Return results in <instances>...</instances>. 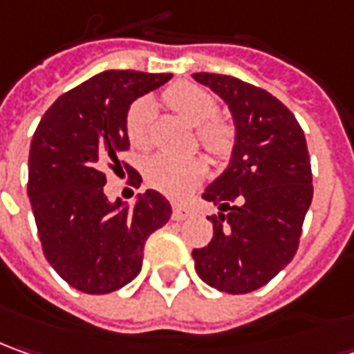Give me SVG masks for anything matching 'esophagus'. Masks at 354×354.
<instances>
[{
	"label": "esophagus",
	"mask_w": 354,
	"mask_h": 354,
	"mask_svg": "<svg viewBox=\"0 0 354 354\" xmlns=\"http://www.w3.org/2000/svg\"><path fill=\"white\" fill-rule=\"evenodd\" d=\"M188 217V209L186 207H182V205H174L172 207V219L174 221H184Z\"/></svg>",
	"instance_id": "obj_1"
}]
</instances>
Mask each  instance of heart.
<instances>
[{
    "mask_svg": "<svg viewBox=\"0 0 354 354\" xmlns=\"http://www.w3.org/2000/svg\"><path fill=\"white\" fill-rule=\"evenodd\" d=\"M166 105L196 125V135L201 147L215 158H223L233 147V129L225 121L215 119L217 102L212 93L196 84H174L165 93ZM153 104L151 100H139L129 107L125 117V133L129 142L137 151H147L153 142L151 137ZM205 165L198 156H170L156 154L145 165V178L151 188L170 198H182L194 184L200 182Z\"/></svg>",
    "mask_w": 354,
    "mask_h": 354,
    "instance_id": "1",
    "label": "heart"
}]
</instances>
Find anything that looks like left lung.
I'll return each mask as SVG.
<instances>
[{"instance_id": "obj_1", "label": "left lung", "mask_w": 354, "mask_h": 354, "mask_svg": "<svg viewBox=\"0 0 354 354\" xmlns=\"http://www.w3.org/2000/svg\"><path fill=\"white\" fill-rule=\"evenodd\" d=\"M192 78L212 88L235 123L229 166L203 192L217 205L214 237L194 249L196 272L227 294H249L268 284L299 245L313 198L304 131L272 93L243 80L198 72Z\"/></svg>"}]
</instances>
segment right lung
I'll return each instance as SVG.
<instances>
[{
	"instance_id": "add662e5",
	"label": "right lung",
	"mask_w": 354,
	"mask_h": 354,
	"mask_svg": "<svg viewBox=\"0 0 354 354\" xmlns=\"http://www.w3.org/2000/svg\"><path fill=\"white\" fill-rule=\"evenodd\" d=\"M172 74L107 70L62 93L35 131L29 184L35 223L46 261L84 294H109L140 272L145 243L168 223L172 207L147 189L133 207L104 194L105 172L137 170L121 162L129 149V105Z\"/></svg>"
}]
</instances>
